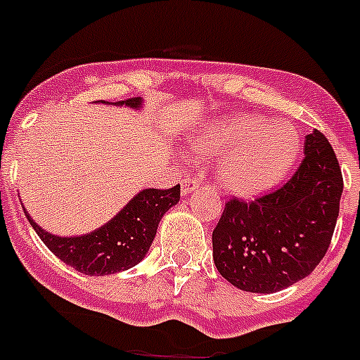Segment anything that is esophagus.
<instances>
[{"label": "esophagus", "mask_w": 360, "mask_h": 360, "mask_svg": "<svg viewBox=\"0 0 360 360\" xmlns=\"http://www.w3.org/2000/svg\"><path fill=\"white\" fill-rule=\"evenodd\" d=\"M200 186V180L194 176H184L182 178V196H187L193 189Z\"/></svg>", "instance_id": "obj_1"}]
</instances>
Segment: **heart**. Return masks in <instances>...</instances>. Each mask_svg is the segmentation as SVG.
<instances>
[{
	"instance_id": "obj_1",
	"label": "heart",
	"mask_w": 360,
	"mask_h": 360,
	"mask_svg": "<svg viewBox=\"0 0 360 360\" xmlns=\"http://www.w3.org/2000/svg\"><path fill=\"white\" fill-rule=\"evenodd\" d=\"M296 131L260 115L232 114L203 124L191 137V151L200 158L221 157L217 178L237 196H257L285 176L298 153Z\"/></svg>"
}]
</instances>
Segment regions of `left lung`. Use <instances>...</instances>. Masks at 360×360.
Listing matches in <instances>:
<instances>
[{
	"instance_id": "1",
	"label": "left lung",
	"mask_w": 360,
	"mask_h": 360,
	"mask_svg": "<svg viewBox=\"0 0 360 360\" xmlns=\"http://www.w3.org/2000/svg\"><path fill=\"white\" fill-rule=\"evenodd\" d=\"M305 157L282 187L253 202L232 198L212 232L217 271L250 292H276L305 278L330 246L342 174L319 130L305 137Z\"/></svg>"
}]
</instances>
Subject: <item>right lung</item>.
<instances>
[{
    "mask_svg": "<svg viewBox=\"0 0 360 360\" xmlns=\"http://www.w3.org/2000/svg\"><path fill=\"white\" fill-rule=\"evenodd\" d=\"M103 103V101H101ZM117 107L141 108V98L117 101ZM180 200V186L171 189H144L135 194L107 225L85 236L58 237L46 232L26 212L41 240L62 262L91 276L112 275L139 264L150 250L164 214Z\"/></svg>",
    "mask_w": 360,
    "mask_h": 360,
    "instance_id": "1",
    "label": "right lung"
}]
</instances>
